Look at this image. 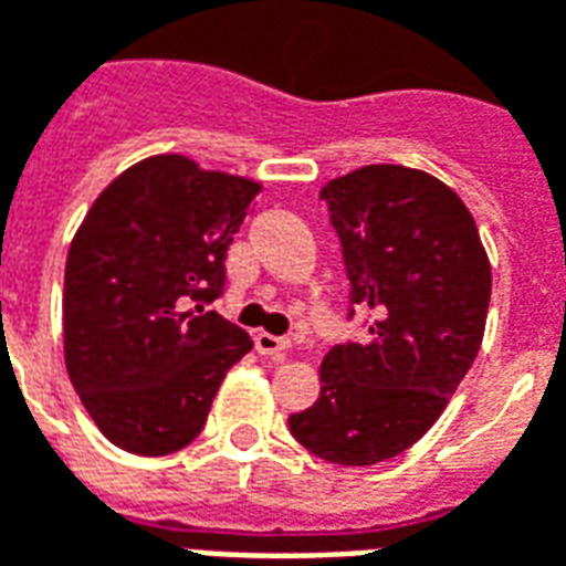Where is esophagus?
Instances as JSON below:
<instances>
[{"label": "esophagus", "mask_w": 566, "mask_h": 566, "mask_svg": "<svg viewBox=\"0 0 566 566\" xmlns=\"http://www.w3.org/2000/svg\"><path fill=\"white\" fill-rule=\"evenodd\" d=\"M254 347H258V354H263V357H282L284 350L291 347V342L282 336H272V333H258L254 336Z\"/></svg>", "instance_id": "obj_1"}]
</instances>
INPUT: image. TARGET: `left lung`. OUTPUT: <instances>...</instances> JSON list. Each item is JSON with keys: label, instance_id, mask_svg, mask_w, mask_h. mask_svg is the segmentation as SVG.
Returning <instances> with one entry per match:
<instances>
[{"label": "left lung", "instance_id": "1", "mask_svg": "<svg viewBox=\"0 0 566 566\" xmlns=\"http://www.w3.org/2000/svg\"><path fill=\"white\" fill-rule=\"evenodd\" d=\"M342 242L350 315L368 336L329 347L321 396L287 417L308 453L366 468L429 432L483 342L492 266L474 216L441 179L368 165L321 188Z\"/></svg>", "mask_w": 566, "mask_h": 566}]
</instances>
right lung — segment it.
I'll return each instance as SVG.
<instances>
[{"instance_id":"right-lung-1","label":"right lung","mask_w":566,"mask_h":566,"mask_svg":"<svg viewBox=\"0 0 566 566\" xmlns=\"http://www.w3.org/2000/svg\"><path fill=\"white\" fill-rule=\"evenodd\" d=\"M261 186L153 155L95 198L65 261L69 378L95 426L134 455L182 450L203 429L245 329L203 305Z\"/></svg>"}]
</instances>
